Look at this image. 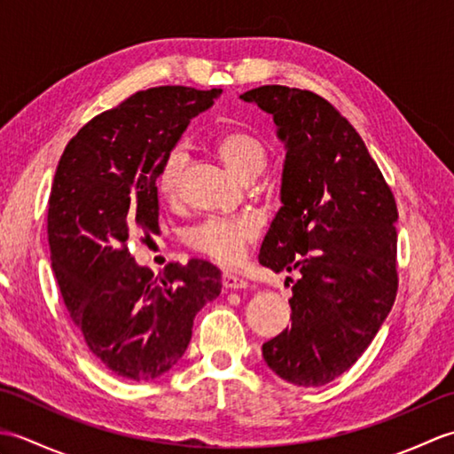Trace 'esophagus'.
Listing matches in <instances>:
<instances>
[{"instance_id":"1","label":"esophagus","mask_w":454,"mask_h":454,"mask_svg":"<svg viewBox=\"0 0 454 454\" xmlns=\"http://www.w3.org/2000/svg\"><path fill=\"white\" fill-rule=\"evenodd\" d=\"M222 286L230 288V291H239V288H247V281L232 273H222Z\"/></svg>"}]
</instances>
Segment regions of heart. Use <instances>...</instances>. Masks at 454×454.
<instances>
[{
    "label": "heart",
    "instance_id": "b5f03b06",
    "mask_svg": "<svg viewBox=\"0 0 454 454\" xmlns=\"http://www.w3.org/2000/svg\"><path fill=\"white\" fill-rule=\"evenodd\" d=\"M215 152L220 161L238 179H252L265 169L267 150L254 134L244 130H226L215 140ZM185 168V152L171 150L158 173V192L161 199L177 197L181 173ZM257 222L249 216L207 218L187 232L189 246L212 262L232 267L242 262L247 246L257 238Z\"/></svg>",
    "mask_w": 454,
    "mask_h": 454
}]
</instances>
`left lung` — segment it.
Listing matches in <instances>:
<instances>
[{
  "mask_svg": "<svg viewBox=\"0 0 454 454\" xmlns=\"http://www.w3.org/2000/svg\"><path fill=\"white\" fill-rule=\"evenodd\" d=\"M239 99L271 114L286 152L283 207L259 263L301 271L293 324L263 343V359L294 387H324L351 369L392 310L396 200L363 138L320 95L263 85Z\"/></svg>",
  "mask_w": 454,
  "mask_h": 454,
  "instance_id": "obj_1",
  "label": "left lung"
}]
</instances>
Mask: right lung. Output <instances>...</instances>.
Returning <instances> with one entry per match:
<instances>
[{"mask_svg": "<svg viewBox=\"0 0 454 454\" xmlns=\"http://www.w3.org/2000/svg\"><path fill=\"white\" fill-rule=\"evenodd\" d=\"M222 90L138 91L67 142L48 200L52 271L91 353L121 379L153 380L187 351L192 320L220 294L202 259L161 275L130 255L132 234L160 232L158 173L191 119Z\"/></svg>", "mask_w": 454, "mask_h": 454, "instance_id": "add662e5", "label": "right lung"}]
</instances>
